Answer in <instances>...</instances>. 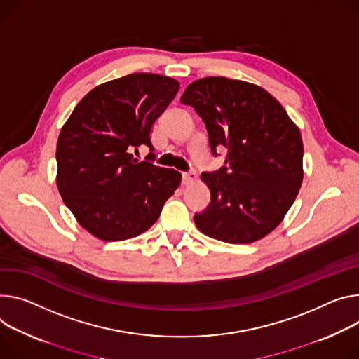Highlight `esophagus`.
<instances>
[{"label":"esophagus","mask_w":359,"mask_h":359,"mask_svg":"<svg viewBox=\"0 0 359 359\" xmlns=\"http://www.w3.org/2000/svg\"><path fill=\"white\" fill-rule=\"evenodd\" d=\"M196 180H198V175H196V173H193V172H190V173H183V183H184V184L194 183Z\"/></svg>","instance_id":"34e87169"}]
</instances>
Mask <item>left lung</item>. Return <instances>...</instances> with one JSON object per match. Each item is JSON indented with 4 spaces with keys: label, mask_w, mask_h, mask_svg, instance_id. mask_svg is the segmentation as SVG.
<instances>
[{
    "label": "left lung",
    "mask_w": 359,
    "mask_h": 359,
    "mask_svg": "<svg viewBox=\"0 0 359 359\" xmlns=\"http://www.w3.org/2000/svg\"><path fill=\"white\" fill-rule=\"evenodd\" d=\"M182 103L205 121L212 153L226 147L224 166L202 173L210 203L194 215L198 229L226 243H252L275 231L304 180L298 126L265 88L226 77H205L184 90Z\"/></svg>",
    "instance_id": "obj_1"
}]
</instances>
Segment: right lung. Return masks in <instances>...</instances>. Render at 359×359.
<instances>
[{
    "instance_id": "right-lung-1",
    "label": "right lung",
    "mask_w": 359,
    "mask_h": 359,
    "mask_svg": "<svg viewBox=\"0 0 359 359\" xmlns=\"http://www.w3.org/2000/svg\"><path fill=\"white\" fill-rule=\"evenodd\" d=\"M179 87L172 77L150 73L103 83L61 127L57 187L80 226L97 239L117 242L144 233L180 186L179 172L132 153L143 144L153 151L151 127Z\"/></svg>"
}]
</instances>
